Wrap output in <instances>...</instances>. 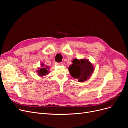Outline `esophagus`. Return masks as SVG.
<instances>
[{
  "instance_id": "obj_1",
  "label": "esophagus",
  "mask_w": 128,
  "mask_h": 128,
  "mask_svg": "<svg viewBox=\"0 0 128 128\" xmlns=\"http://www.w3.org/2000/svg\"><path fill=\"white\" fill-rule=\"evenodd\" d=\"M63 63L62 62H56V65L57 66H60V65H62Z\"/></svg>"
}]
</instances>
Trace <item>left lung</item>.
Wrapping results in <instances>:
<instances>
[{
    "instance_id": "obj_1",
    "label": "left lung",
    "mask_w": 128,
    "mask_h": 128,
    "mask_svg": "<svg viewBox=\"0 0 128 128\" xmlns=\"http://www.w3.org/2000/svg\"><path fill=\"white\" fill-rule=\"evenodd\" d=\"M72 64L68 67L70 75L77 79L79 82H83L89 78L94 72V67L87 59H74Z\"/></svg>"
}]
</instances>
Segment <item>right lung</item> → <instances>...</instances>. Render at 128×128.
I'll use <instances>...</instances> for the list:
<instances>
[{
    "label": "right lung",
    "instance_id": "obj_1",
    "mask_svg": "<svg viewBox=\"0 0 128 128\" xmlns=\"http://www.w3.org/2000/svg\"><path fill=\"white\" fill-rule=\"evenodd\" d=\"M41 66H42V68H38V70H37V72H38V75L40 76V77L47 75L48 74V72H49L48 70V69L49 68L48 67V66L44 67L43 64H41Z\"/></svg>",
    "mask_w": 128,
    "mask_h": 128
}]
</instances>
